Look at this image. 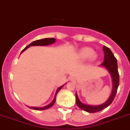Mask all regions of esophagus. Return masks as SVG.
Returning <instances> with one entry per match:
<instances>
[{"label":"esophagus","mask_w":130,"mask_h":130,"mask_svg":"<svg viewBox=\"0 0 130 130\" xmlns=\"http://www.w3.org/2000/svg\"><path fill=\"white\" fill-rule=\"evenodd\" d=\"M70 80H71L74 81V80H75V78H74V77H73V76H72V77L70 78Z\"/></svg>","instance_id":"esophagus-1"}]
</instances>
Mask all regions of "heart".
I'll use <instances>...</instances> for the list:
<instances>
[{
    "label": "heart",
    "instance_id": "1",
    "mask_svg": "<svg viewBox=\"0 0 130 130\" xmlns=\"http://www.w3.org/2000/svg\"><path fill=\"white\" fill-rule=\"evenodd\" d=\"M77 56L78 58L81 59H86L90 57V59L93 60L96 58L97 55L95 54L92 48H88V47H84L79 50Z\"/></svg>",
    "mask_w": 130,
    "mask_h": 130
}]
</instances>
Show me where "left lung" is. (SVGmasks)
Instances as JSON below:
<instances>
[{"instance_id":"8db88e82","label":"left lung","mask_w":130,"mask_h":130,"mask_svg":"<svg viewBox=\"0 0 130 130\" xmlns=\"http://www.w3.org/2000/svg\"><path fill=\"white\" fill-rule=\"evenodd\" d=\"M103 52H104L105 56L104 61L100 65V66L104 67L107 70V71L109 72L111 76L112 82V92L110 93L109 99H107L104 103L99 105H86L81 102L78 97L77 93H76V103L78 107L84 111L91 112V113L99 112L110 105L115 99V95L117 94L118 85H119V74L118 71L117 59L115 58L111 50L109 48H107V46H103Z\"/></svg>"}]
</instances>
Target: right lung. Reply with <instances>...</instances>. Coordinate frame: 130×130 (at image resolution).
Masks as SVG:
<instances>
[{
    "label": "right lung",
    "instance_id": "right-lung-1",
    "mask_svg": "<svg viewBox=\"0 0 130 130\" xmlns=\"http://www.w3.org/2000/svg\"><path fill=\"white\" fill-rule=\"evenodd\" d=\"M56 38H42V39H40V40H35V41H33L32 42H31L30 44L28 45L27 46H26L25 48L21 51V54L22 52L25 50L27 49L28 48H29L30 46H48V45L50 44H54L56 42ZM64 85L61 86L59 87L56 90V94H55V96H54V99H53V101H52L50 104H48V105L45 106V107H29V108H31V109H34V110H46L47 109H49L50 107H51L52 106L54 105V104L56 102V95H57V93L61 89L63 88Z\"/></svg>",
    "mask_w": 130,
    "mask_h": 130
}]
</instances>
